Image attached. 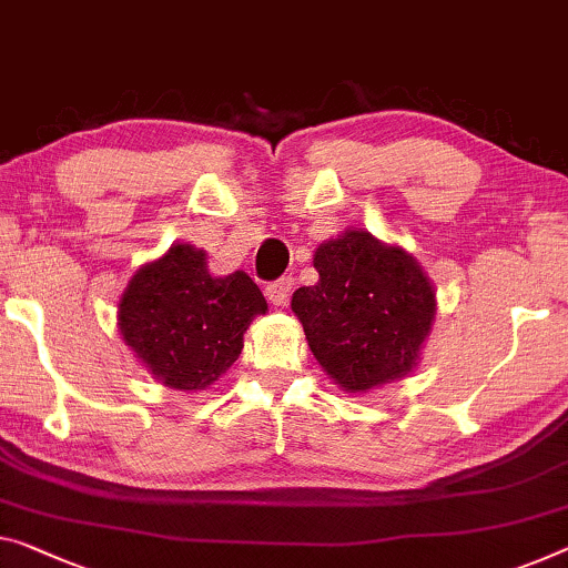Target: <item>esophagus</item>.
<instances>
[{"instance_id": "1", "label": "esophagus", "mask_w": 568, "mask_h": 568, "mask_svg": "<svg viewBox=\"0 0 568 568\" xmlns=\"http://www.w3.org/2000/svg\"><path fill=\"white\" fill-rule=\"evenodd\" d=\"M292 290H294L292 278L290 276H282V278H276V282H272V284L266 286V300L272 302V304H276V307H284V304L290 302Z\"/></svg>"}]
</instances>
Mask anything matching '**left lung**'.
<instances>
[{
	"instance_id": "obj_1",
	"label": "left lung",
	"mask_w": 568,
	"mask_h": 568,
	"mask_svg": "<svg viewBox=\"0 0 568 568\" xmlns=\"http://www.w3.org/2000/svg\"><path fill=\"white\" fill-rule=\"evenodd\" d=\"M314 268L320 282L294 292L292 312L322 371L347 394L412 373L436 314L418 261L357 229L320 243Z\"/></svg>"
}]
</instances>
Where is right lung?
I'll return each instance as SVG.
<instances>
[{
    "instance_id": "add662e5",
    "label": "right lung",
    "mask_w": 568,
    "mask_h": 568,
    "mask_svg": "<svg viewBox=\"0 0 568 568\" xmlns=\"http://www.w3.org/2000/svg\"><path fill=\"white\" fill-rule=\"evenodd\" d=\"M205 251L178 243L132 276L119 302V333L156 381L203 390L239 361L266 300L243 272L213 276Z\"/></svg>"
}]
</instances>
